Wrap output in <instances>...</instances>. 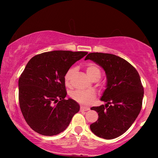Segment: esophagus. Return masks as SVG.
<instances>
[{
	"label": "esophagus",
	"mask_w": 158,
	"mask_h": 158,
	"mask_svg": "<svg viewBox=\"0 0 158 158\" xmlns=\"http://www.w3.org/2000/svg\"><path fill=\"white\" fill-rule=\"evenodd\" d=\"M88 110H89V109H88V108H85V107H83V106H81V111H88Z\"/></svg>",
	"instance_id": "1"
}]
</instances>
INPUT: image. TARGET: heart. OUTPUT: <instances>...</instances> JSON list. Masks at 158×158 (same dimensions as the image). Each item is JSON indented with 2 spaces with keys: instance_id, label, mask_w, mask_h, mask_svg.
I'll return each mask as SVG.
<instances>
[{
  "instance_id": "b5f03b06",
  "label": "heart",
  "mask_w": 158,
  "mask_h": 158,
  "mask_svg": "<svg viewBox=\"0 0 158 158\" xmlns=\"http://www.w3.org/2000/svg\"><path fill=\"white\" fill-rule=\"evenodd\" d=\"M76 72V68L73 67L68 69V71L64 74V83L66 85H70L71 79ZM86 73L88 77L93 80L94 78H100L101 77V70L95 64L90 63L86 66ZM95 93L90 90H76L70 93V97L76 102L81 103L82 105L88 106L90 105L93 102L95 98Z\"/></svg>"
}]
</instances>
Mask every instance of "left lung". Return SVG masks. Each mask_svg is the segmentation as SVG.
Listing matches in <instances>:
<instances>
[{
	"mask_svg": "<svg viewBox=\"0 0 158 158\" xmlns=\"http://www.w3.org/2000/svg\"><path fill=\"white\" fill-rule=\"evenodd\" d=\"M106 73V88L101 100L106 103L94 106L98 118L90 124L92 132L99 137L112 139L126 132L142 109L144 88L137 70L127 60L115 55L93 52L86 56Z\"/></svg>",
	"mask_w": 158,
	"mask_h": 158,
	"instance_id": "left-lung-1",
	"label": "left lung"
}]
</instances>
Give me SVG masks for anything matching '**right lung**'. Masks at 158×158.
<instances>
[{
  "instance_id": "obj_1",
  "label": "right lung",
  "mask_w": 158,
  "mask_h": 158,
  "mask_svg": "<svg viewBox=\"0 0 158 158\" xmlns=\"http://www.w3.org/2000/svg\"><path fill=\"white\" fill-rule=\"evenodd\" d=\"M87 52L57 50L35 55L19 80V106L28 125L44 136L65 130L80 110L73 99L66 100L64 74Z\"/></svg>"
}]
</instances>
